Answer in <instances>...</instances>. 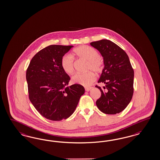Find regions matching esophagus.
I'll return each mask as SVG.
<instances>
[{"label": "esophagus", "mask_w": 160, "mask_h": 160, "mask_svg": "<svg viewBox=\"0 0 160 160\" xmlns=\"http://www.w3.org/2000/svg\"><path fill=\"white\" fill-rule=\"evenodd\" d=\"M91 89H92V87H85V90L87 92L90 91Z\"/></svg>", "instance_id": "obj_1"}]
</instances>
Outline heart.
I'll return each instance as SVG.
<instances>
[{"mask_svg":"<svg viewBox=\"0 0 160 160\" xmlns=\"http://www.w3.org/2000/svg\"><path fill=\"white\" fill-rule=\"evenodd\" d=\"M73 54L78 58L87 61V71L92 70L96 73L102 72L104 66V59L95 49L86 45L80 46L74 49ZM61 66L64 72L68 74H72L74 72L73 58L70 56H64L61 60ZM96 80V76L92 72L77 73L72 78L73 82L86 87L92 84Z\"/></svg>","mask_w":160,"mask_h":160,"instance_id":"obj_1","label":"heart"}]
</instances>
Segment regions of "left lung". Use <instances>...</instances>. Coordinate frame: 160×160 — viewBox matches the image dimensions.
Here are the masks:
<instances>
[{"label":"left lung","mask_w":160,"mask_h":160,"mask_svg":"<svg viewBox=\"0 0 160 160\" xmlns=\"http://www.w3.org/2000/svg\"><path fill=\"white\" fill-rule=\"evenodd\" d=\"M102 54L104 68L98 82L106 86L96 87L101 96L96 105L107 114H116L123 111L130 103L134 92V70L124 50L112 41L102 39L90 43Z\"/></svg>","instance_id":"left-lung-1"}]
</instances>
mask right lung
Instances as JSON below:
<instances>
[{"instance_id":"right-lung-1","label":"right lung","mask_w":160,"mask_h":160,"mask_svg":"<svg viewBox=\"0 0 160 160\" xmlns=\"http://www.w3.org/2000/svg\"><path fill=\"white\" fill-rule=\"evenodd\" d=\"M73 46L50 45L32 58L26 70L30 101L37 111L52 121L66 119L73 114L84 87H67L70 77L61 66L63 56Z\"/></svg>"}]
</instances>
